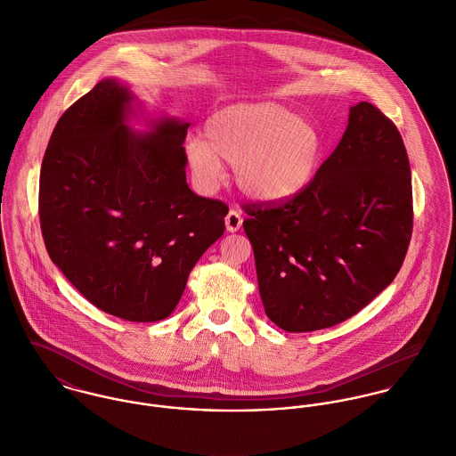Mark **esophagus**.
<instances>
[{
    "label": "esophagus",
    "mask_w": 456,
    "mask_h": 456,
    "mask_svg": "<svg viewBox=\"0 0 456 456\" xmlns=\"http://www.w3.org/2000/svg\"><path fill=\"white\" fill-rule=\"evenodd\" d=\"M242 221H244L242 214H240L239 210H233V208H232V210L228 212L226 219H224L226 230H228L230 233H233V232H239V230H240V226H242Z\"/></svg>",
    "instance_id": "34e87169"
}]
</instances>
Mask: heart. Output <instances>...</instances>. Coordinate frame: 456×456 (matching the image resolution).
<instances>
[{
    "mask_svg": "<svg viewBox=\"0 0 456 456\" xmlns=\"http://www.w3.org/2000/svg\"><path fill=\"white\" fill-rule=\"evenodd\" d=\"M325 154V138L311 121L273 103L228 105L205 123V140L191 138L186 158L196 181L214 188L221 161L235 167L244 195L282 203L300 195L316 177Z\"/></svg>",
    "mask_w": 456,
    "mask_h": 456,
    "instance_id": "heart-1",
    "label": "heart"
}]
</instances>
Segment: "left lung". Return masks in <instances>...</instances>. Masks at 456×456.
Wrapping results in <instances>:
<instances>
[{
  "label": "left lung",
  "instance_id": "left-lung-1",
  "mask_svg": "<svg viewBox=\"0 0 456 456\" xmlns=\"http://www.w3.org/2000/svg\"><path fill=\"white\" fill-rule=\"evenodd\" d=\"M244 210L270 322L286 331L338 325L390 286L405 258L412 188L402 136L379 109L360 102L300 195Z\"/></svg>",
  "mask_w": 456,
  "mask_h": 456
}]
</instances>
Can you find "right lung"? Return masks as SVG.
<instances>
[{"label":"right lung","mask_w":456,"mask_h":456,"mask_svg":"<svg viewBox=\"0 0 456 456\" xmlns=\"http://www.w3.org/2000/svg\"><path fill=\"white\" fill-rule=\"evenodd\" d=\"M118 78L100 80L60 118L40 172L47 253L93 305L151 323L177 307L200 256L223 235L228 207L186 183L190 123L149 121Z\"/></svg>","instance_id":"add662e5"}]
</instances>
